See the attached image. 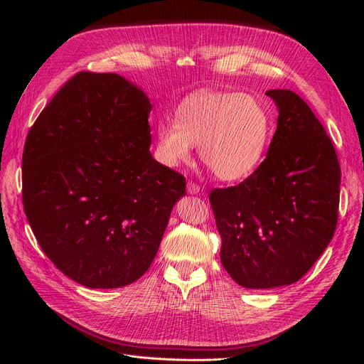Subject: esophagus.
I'll use <instances>...</instances> for the list:
<instances>
[{"label":"esophagus","mask_w":364,"mask_h":364,"mask_svg":"<svg viewBox=\"0 0 364 364\" xmlns=\"http://www.w3.org/2000/svg\"><path fill=\"white\" fill-rule=\"evenodd\" d=\"M187 192H188L190 195H198V193L200 192V186H199L198 183L190 180V181L187 183Z\"/></svg>","instance_id":"obj_1"}]
</instances>
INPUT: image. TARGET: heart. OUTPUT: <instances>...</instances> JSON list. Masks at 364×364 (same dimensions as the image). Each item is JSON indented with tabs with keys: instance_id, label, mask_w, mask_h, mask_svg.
<instances>
[{
	"instance_id": "heart-1",
	"label": "heart",
	"mask_w": 364,
	"mask_h": 364,
	"mask_svg": "<svg viewBox=\"0 0 364 364\" xmlns=\"http://www.w3.org/2000/svg\"><path fill=\"white\" fill-rule=\"evenodd\" d=\"M270 136V117L252 95L198 91L180 105L176 122L158 127L165 162H186L199 144L203 165L225 181L251 174Z\"/></svg>"
}]
</instances>
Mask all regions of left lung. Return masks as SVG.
<instances>
[{
	"instance_id": "obj_1",
	"label": "left lung",
	"mask_w": 364,
	"mask_h": 364,
	"mask_svg": "<svg viewBox=\"0 0 364 364\" xmlns=\"http://www.w3.org/2000/svg\"><path fill=\"white\" fill-rule=\"evenodd\" d=\"M279 109L265 159L237 186L213 188L221 264L243 288L298 282L338 224L341 168L332 140L291 90L265 92Z\"/></svg>"
}]
</instances>
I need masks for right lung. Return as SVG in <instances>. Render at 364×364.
Returning a JSON list of instances; mask_svg holds the SVG:
<instances>
[{"instance_id": "obj_1", "label": "right lung", "mask_w": 364, "mask_h": 364, "mask_svg": "<svg viewBox=\"0 0 364 364\" xmlns=\"http://www.w3.org/2000/svg\"><path fill=\"white\" fill-rule=\"evenodd\" d=\"M146 94L82 70L31 127L23 208L44 254L87 288H121L155 259L186 178L151 158Z\"/></svg>"}]
</instances>
